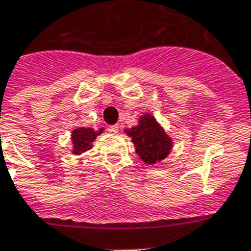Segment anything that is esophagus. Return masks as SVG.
Wrapping results in <instances>:
<instances>
[{"mask_svg":"<svg viewBox=\"0 0 251 251\" xmlns=\"http://www.w3.org/2000/svg\"><path fill=\"white\" fill-rule=\"evenodd\" d=\"M119 129H120V126H119V125H112L111 127H109V131H112V132H119Z\"/></svg>","mask_w":251,"mask_h":251,"instance_id":"obj_1","label":"esophagus"}]
</instances>
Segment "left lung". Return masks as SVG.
Masks as SVG:
<instances>
[{
  "instance_id": "8db88e82",
  "label": "left lung",
  "mask_w": 251,
  "mask_h": 251,
  "mask_svg": "<svg viewBox=\"0 0 251 251\" xmlns=\"http://www.w3.org/2000/svg\"><path fill=\"white\" fill-rule=\"evenodd\" d=\"M125 132L131 136L132 143L135 144L136 153L147 164H156L164 160L170 152L172 142L153 117L148 113L140 119L139 125L134 126L130 130H125Z\"/></svg>"
}]
</instances>
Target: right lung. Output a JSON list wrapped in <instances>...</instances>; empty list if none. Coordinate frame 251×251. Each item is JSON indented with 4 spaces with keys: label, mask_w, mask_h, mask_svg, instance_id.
I'll list each match as a JSON object with an SVG mask.
<instances>
[{
    "label": "right lung",
    "mask_w": 251,
    "mask_h": 251,
    "mask_svg": "<svg viewBox=\"0 0 251 251\" xmlns=\"http://www.w3.org/2000/svg\"><path fill=\"white\" fill-rule=\"evenodd\" d=\"M103 131V129H100L99 131H95L93 129H85V127H78V129L73 130L72 134V140H73V146H75V151L73 153H82L85 151L90 150L91 144L95 140L98 134H100Z\"/></svg>",
    "instance_id": "1"
}]
</instances>
